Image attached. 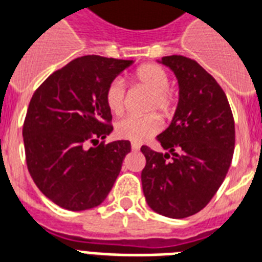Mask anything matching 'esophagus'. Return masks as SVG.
<instances>
[{
  "label": "esophagus",
  "mask_w": 262,
  "mask_h": 262,
  "mask_svg": "<svg viewBox=\"0 0 262 262\" xmlns=\"http://www.w3.org/2000/svg\"><path fill=\"white\" fill-rule=\"evenodd\" d=\"M131 149L139 150V149H141V145H139V143H135V142H133V143H131Z\"/></svg>",
  "instance_id": "1"
}]
</instances>
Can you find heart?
I'll return each mask as SVG.
<instances>
[{"instance_id":"b5f03b06","label":"heart","mask_w":262,"mask_h":262,"mask_svg":"<svg viewBox=\"0 0 262 262\" xmlns=\"http://www.w3.org/2000/svg\"><path fill=\"white\" fill-rule=\"evenodd\" d=\"M133 80L138 86L150 93L146 102V112H159L161 116H171L175 109V97L169 90V76L163 67L157 64H145L134 72ZM105 102L112 115L124 112L125 87L121 79L109 83L105 91ZM163 128V121L156 113L143 117H125L115 125L117 138L131 142H143Z\"/></svg>"}]
</instances>
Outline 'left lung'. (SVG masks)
Wrapping results in <instances>:
<instances>
[{
    "label": "left lung",
    "instance_id": "1",
    "mask_svg": "<svg viewBox=\"0 0 262 262\" xmlns=\"http://www.w3.org/2000/svg\"><path fill=\"white\" fill-rule=\"evenodd\" d=\"M179 83L175 116L157 141L171 153L147 146L141 151L146 202L154 212L184 219L204 209L230 169L235 147V123L226 93L216 79L191 58H161Z\"/></svg>",
    "mask_w": 262,
    "mask_h": 262
}]
</instances>
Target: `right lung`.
I'll use <instances>...</instances> for the list:
<instances>
[{
	"label": "right lung",
	"instance_id": "1",
	"mask_svg": "<svg viewBox=\"0 0 262 262\" xmlns=\"http://www.w3.org/2000/svg\"><path fill=\"white\" fill-rule=\"evenodd\" d=\"M131 64L101 56L75 58L32 95L23 124L28 172L61 208L78 212L102 204L131 151L129 141L95 145L113 129L106 87Z\"/></svg>",
	"mask_w": 262,
	"mask_h": 262
}]
</instances>
